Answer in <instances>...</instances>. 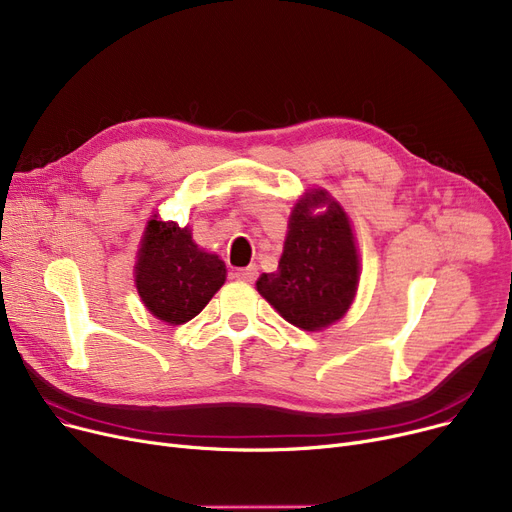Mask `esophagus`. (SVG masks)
<instances>
[{
    "label": "esophagus",
    "mask_w": 512,
    "mask_h": 512,
    "mask_svg": "<svg viewBox=\"0 0 512 512\" xmlns=\"http://www.w3.org/2000/svg\"><path fill=\"white\" fill-rule=\"evenodd\" d=\"M236 278L242 282H253L257 278V265L251 263V265H247V268L236 270Z\"/></svg>",
    "instance_id": "1"
}]
</instances>
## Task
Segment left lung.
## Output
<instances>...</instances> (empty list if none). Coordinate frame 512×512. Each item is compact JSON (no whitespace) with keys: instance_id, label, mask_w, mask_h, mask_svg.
<instances>
[{"instance_id":"left-lung-1","label":"left lung","mask_w":512,"mask_h":512,"mask_svg":"<svg viewBox=\"0 0 512 512\" xmlns=\"http://www.w3.org/2000/svg\"><path fill=\"white\" fill-rule=\"evenodd\" d=\"M326 206L322 214L310 209ZM360 280V259L345 211L324 190L309 192L288 221L278 272L261 274L259 295L303 330H320L345 316Z\"/></svg>"}]
</instances>
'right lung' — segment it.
I'll return each mask as SVG.
<instances>
[{"instance_id": "obj_1", "label": "right lung", "mask_w": 512, "mask_h": 512, "mask_svg": "<svg viewBox=\"0 0 512 512\" xmlns=\"http://www.w3.org/2000/svg\"><path fill=\"white\" fill-rule=\"evenodd\" d=\"M226 280V265L194 244L175 221H148L136 263L138 293L152 316L184 324L198 316Z\"/></svg>"}]
</instances>
